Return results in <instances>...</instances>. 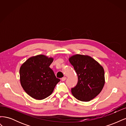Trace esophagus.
<instances>
[{
  "instance_id": "34e87169",
  "label": "esophagus",
  "mask_w": 126,
  "mask_h": 126,
  "mask_svg": "<svg viewBox=\"0 0 126 126\" xmlns=\"http://www.w3.org/2000/svg\"><path fill=\"white\" fill-rule=\"evenodd\" d=\"M66 77H63V78H62V81H65L66 80Z\"/></svg>"
}]
</instances>
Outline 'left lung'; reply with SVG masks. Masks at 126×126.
I'll use <instances>...</instances> for the list:
<instances>
[{
    "label": "left lung",
    "instance_id": "obj_1",
    "mask_svg": "<svg viewBox=\"0 0 126 126\" xmlns=\"http://www.w3.org/2000/svg\"><path fill=\"white\" fill-rule=\"evenodd\" d=\"M69 61L78 76V83L71 88V93L77 99L89 101L101 92L105 82L102 66L92 57L77 54Z\"/></svg>",
    "mask_w": 126,
    "mask_h": 126
}]
</instances>
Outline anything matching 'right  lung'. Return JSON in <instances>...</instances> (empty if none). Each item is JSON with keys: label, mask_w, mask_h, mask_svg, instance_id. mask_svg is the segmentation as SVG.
<instances>
[{"label": "right lung", "mask_w": 126, "mask_h": 126, "mask_svg": "<svg viewBox=\"0 0 126 126\" xmlns=\"http://www.w3.org/2000/svg\"><path fill=\"white\" fill-rule=\"evenodd\" d=\"M52 57L39 55L30 57L20 68V81L22 88L30 97L43 100L52 93L60 81L49 67Z\"/></svg>", "instance_id": "1"}]
</instances>
